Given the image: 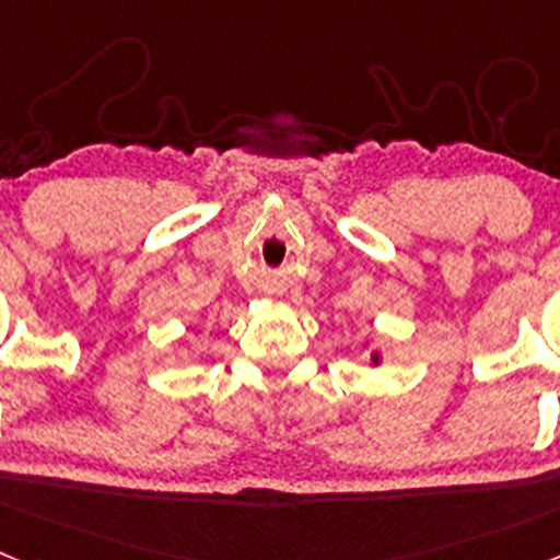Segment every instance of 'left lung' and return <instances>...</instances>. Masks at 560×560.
I'll return each instance as SVG.
<instances>
[{
    "mask_svg": "<svg viewBox=\"0 0 560 560\" xmlns=\"http://www.w3.org/2000/svg\"><path fill=\"white\" fill-rule=\"evenodd\" d=\"M381 361H384V355H381V350H373V353H370V364H373V368H378Z\"/></svg>",
    "mask_w": 560,
    "mask_h": 560,
    "instance_id": "8db88e82",
    "label": "left lung"
}]
</instances>
